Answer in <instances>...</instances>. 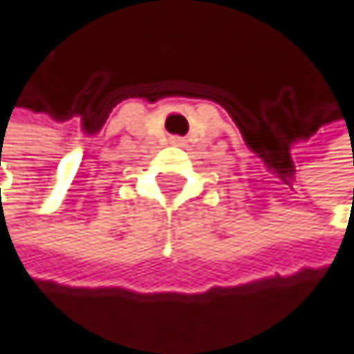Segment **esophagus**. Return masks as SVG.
I'll use <instances>...</instances> for the list:
<instances>
[{"label":"esophagus","instance_id":"1","mask_svg":"<svg viewBox=\"0 0 354 354\" xmlns=\"http://www.w3.org/2000/svg\"><path fill=\"white\" fill-rule=\"evenodd\" d=\"M174 142H176V144H183V140H180V138H176Z\"/></svg>","mask_w":354,"mask_h":354}]
</instances>
